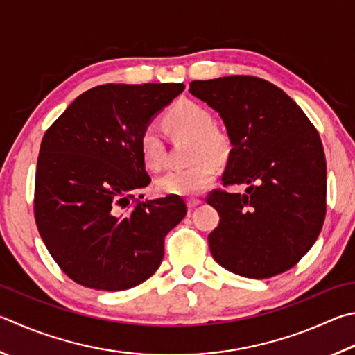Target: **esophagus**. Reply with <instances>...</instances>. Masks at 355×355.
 <instances>
[{"mask_svg":"<svg viewBox=\"0 0 355 355\" xmlns=\"http://www.w3.org/2000/svg\"><path fill=\"white\" fill-rule=\"evenodd\" d=\"M200 203H202V200L197 198V197H191V198H188V206H189L191 209H192V208H196V206H198Z\"/></svg>","mask_w":355,"mask_h":355,"instance_id":"1","label":"esophagus"}]
</instances>
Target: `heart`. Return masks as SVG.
Masks as SVG:
<instances>
[{
	"instance_id": "1",
	"label": "heart",
	"mask_w": 355,
	"mask_h": 355,
	"mask_svg": "<svg viewBox=\"0 0 355 355\" xmlns=\"http://www.w3.org/2000/svg\"><path fill=\"white\" fill-rule=\"evenodd\" d=\"M166 125L173 135L191 137V158L194 164L171 169L157 180L163 194L197 196L216 177L214 161H223L230 152L227 135L212 125V116L205 107L192 101H183L166 114ZM139 149L150 169H161L166 161L164 139L155 125H147L139 138Z\"/></svg>"
}]
</instances>
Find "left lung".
Returning <instances> with one entry per match:
<instances>
[{
  "instance_id": "obj_1",
  "label": "left lung",
  "mask_w": 355,
  "mask_h": 355,
  "mask_svg": "<svg viewBox=\"0 0 355 355\" xmlns=\"http://www.w3.org/2000/svg\"><path fill=\"white\" fill-rule=\"evenodd\" d=\"M189 93L220 114L231 143L223 186L206 203L220 222L211 254L228 272L266 279L287 272L317 241L326 216V158L317 128L281 88L259 77L194 80Z\"/></svg>"
}]
</instances>
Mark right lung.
Instances as JSON below:
<instances>
[{"label":"right lung","mask_w":355,"mask_h":355,"mask_svg":"<svg viewBox=\"0 0 355 355\" xmlns=\"http://www.w3.org/2000/svg\"><path fill=\"white\" fill-rule=\"evenodd\" d=\"M183 89V83L94 87L44 133L35 223L51 256L77 284L127 290L163 261L164 237L188 209L180 196L135 197L150 183L139 138Z\"/></svg>","instance_id":"right-lung-1"}]
</instances>
